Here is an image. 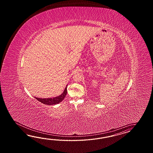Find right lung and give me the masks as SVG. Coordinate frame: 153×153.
Instances as JSON below:
<instances>
[{"label": "right lung", "instance_id": "add662e5", "mask_svg": "<svg viewBox=\"0 0 153 153\" xmlns=\"http://www.w3.org/2000/svg\"><path fill=\"white\" fill-rule=\"evenodd\" d=\"M67 85L66 86L65 90L62 94L59 95L57 97H56L54 98H37L34 97L36 99L42 103L43 104H48V105H53V104H58L60 103L61 101L64 100V98L65 97L67 92Z\"/></svg>", "mask_w": 153, "mask_h": 153}]
</instances>
